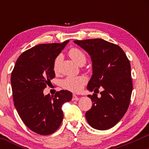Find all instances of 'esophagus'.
<instances>
[{
  "mask_svg": "<svg viewBox=\"0 0 149 149\" xmlns=\"http://www.w3.org/2000/svg\"><path fill=\"white\" fill-rule=\"evenodd\" d=\"M72 100L74 101V100H79V97L77 96L75 94H73L72 95Z\"/></svg>",
  "mask_w": 149,
  "mask_h": 149,
  "instance_id": "esophagus-1",
  "label": "esophagus"
}]
</instances>
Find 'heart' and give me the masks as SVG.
I'll return each instance as SVG.
<instances>
[{
  "instance_id": "b5f03b06",
  "label": "heart",
  "mask_w": 149,
  "mask_h": 149,
  "mask_svg": "<svg viewBox=\"0 0 149 149\" xmlns=\"http://www.w3.org/2000/svg\"><path fill=\"white\" fill-rule=\"evenodd\" d=\"M69 56L77 63L79 66H82L86 63L87 57L85 53L78 48H72L69 51ZM62 59V56H58L55 59L54 63V70L57 72L59 70V66ZM87 82V79L83 76L67 77L63 79L61 82V85L63 88L72 92H79L83 89L84 85Z\"/></svg>"
}]
</instances>
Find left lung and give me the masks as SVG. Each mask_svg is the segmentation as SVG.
Listing matches in <instances>:
<instances>
[{"label": "left lung", "mask_w": 149, "mask_h": 149, "mask_svg": "<svg viewBox=\"0 0 149 149\" xmlns=\"http://www.w3.org/2000/svg\"><path fill=\"white\" fill-rule=\"evenodd\" d=\"M74 42L90 56L92 62L87 89L95 93L87 95L93 104L85 117L94 129L109 130L123 118L130 105L133 89L130 62L119 46L101 38ZM100 86L104 89L98 98L96 91Z\"/></svg>", "instance_id": "left-lung-1"}]
</instances>
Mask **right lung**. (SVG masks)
<instances>
[{
  "label": "right lung",
  "mask_w": 149,
  "mask_h": 149,
  "mask_svg": "<svg viewBox=\"0 0 149 149\" xmlns=\"http://www.w3.org/2000/svg\"><path fill=\"white\" fill-rule=\"evenodd\" d=\"M68 42L40 44L26 51L18 58L11 73L15 109L24 124L40 135H49L58 129L64 117L62 106L72 98V93L67 90L52 96L43 93L55 77V59Z\"/></svg>",
  "instance_id": "right-lung-1"
}]
</instances>
